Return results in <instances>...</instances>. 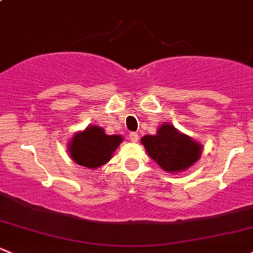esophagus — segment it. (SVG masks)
Listing matches in <instances>:
<instances>
[{
	"label": "esophagus",
	"instance_id": "obj_1",
	"mask_svg": "<svg viewBox=\"0 0 253 253\" xmlns=\"http://www.w3.org/2000/svg\"><path fill=\"white\" fill-rule=\"evenodd\" d=\"M129 138H130V141H131V142H137V140H138L137 132H130Z\"/></svg>",
	"mask_w": 253,
	"mask_h": 253
}]
</instances>
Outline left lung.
Returning <instances> with one entry per match:
<instances>
[{
	"label": "left lung",
	"mask_w": 253,
	"mask_h": 253,
	"mask_svg": "<svg viewBox=\"0 0 253 253\" xmlns=\"http://www.w3.org/2000/svg\"><path fill=\"white\" fill-rule=\"evenodd\" d=\"M141 143L163 170L173 173L191 168L200 158L203 151L200 143L169 123L162 124L156 135L143 136Z\"/></svg>",
	"instance_id": "8db88e82"
}]
</instances>
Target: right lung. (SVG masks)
I'll list each match as a JSON object with an SVG mask.
<instances>
[{
	"label": "right lung",
	"instance_id": "1",
	"mask_svg": "<svg viewBox=\"0 0 253 253\" xmlns=\"http://www.w3.org/2000/svg\"><path fill=\"white\" fill-rule=\"evenodd\" d=\"M122 141L121 135H107L102 127L89 126L83 131L75 134L67 149L70 157L77 164L96 169L110 162Z\"/></svg>",
	"mask_w": 253,
	"mask_h": 253
}]
</instances>
